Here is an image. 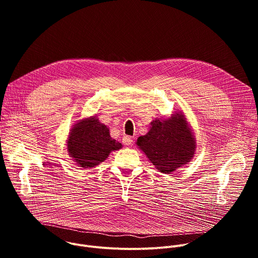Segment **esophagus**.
<instances>
[{"instance_id":"34e87169","label":"esophagus","mask_w":258,"mask_h":258,"mask_svg":"<svg viewBox=\"0 0 258 258\" xmlns=\"http://www.w3.org/2000/svg\"><path fill=\"white\" fill-rule=\"evenodd\" d=\"M122 143L126 146L132 145L133 144V138L130 137V136H124V137H122Z\"/></svg>"}]
</instances>
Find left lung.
Masks as SVG:
<instances>
[{"label": "left lung", "instance_id": "8db88e82", "mask_svg": "<svg viewBox=\"0 0 258 258\" xmlns=\"http://www.w3.org/2000/svg\"><path fill=\"white\" fill-rule=\"evenodd\" d=\"M148 134L138 139L139 148L159 171L171 173L187 164L195 152V140L182 113L151 122Z\"/></svg>", "mask_w": 258, "mask_h": 258}]
</instances>
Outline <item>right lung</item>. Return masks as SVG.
Here are the masks:
<instances>
[{"instance_id": "obj_1", "label": "right lung", "mask_w": 258, "mask_h": 258, "mask_svg": "<svg viewBox=\"0 0 258 258\" xmlns=\"http://www.w3.org/2000/svg\"><path fill=\"white\" fill-rule=\"evenodd\" d=\"M67 146L70 156L82 167L88 168L103 162L111 151L119 150L121 143L110 137L108 127L93 116L75 125Z\"/></svg>"}]
</instances>
